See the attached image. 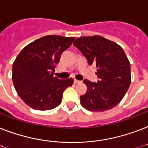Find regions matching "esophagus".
<instances>
[{
	"label": "esophagus",
	"instance_id": "34e87169",
	"mask_svg": "<svg viewBox=\"0 0 148 148\" xmlns=\"http://www.w3.org/2000/svg\"><path fill=\"white\" fill-rule=\"evenodd\" d=\"M74 84H77V83H80V82H81V81H78V80H77V79H74Z\"/></svg>",
	"mask_w": 148,
	"mask_h": 148
}]
</instances>
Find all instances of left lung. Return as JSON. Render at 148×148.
I'll return each instance as SVG.
<instances>
[{
	"label": "left lung",
	"mask_w": 148,
	"mask_h": 148,
	"mask_svg": "<svg viewBox=\"0 0 148 148\" xmlns=\"http://www.w3.org/2000/svg\"><path fill=\"white\" fill-rule=\"evenodd\" d=\"M73 45L97 67V83L84 80L87 91L80 97L86 110L101 112L110 110L121 101L131 82V64L124 50L117 43L101 36L77 38Z\"/></svg>",
	"instance_id": "obj_1"
}]
</instances>
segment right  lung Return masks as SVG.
Wrapping results in <instances>:
<instances>
[{"instance_id": "right-lung-1", "label": "right lung", "mask_w": 148, "mask_h": 148, "mask_svg": "<svg viewBox=\"0 0 148 148\" xmlns=\"http://www.w3.org/2000/svg\"><path fill=\"white\" fill-rule=\"evenodd\" d=\"M74 37L47 35L34 40L19 53L13 63L15 90L30 108L48 110L58 107L63 92L74 79L53 77L60 56L72 45Z\"/></svg>"}]
</instances>
